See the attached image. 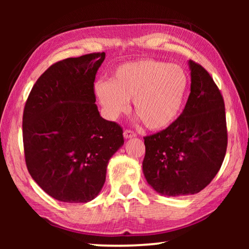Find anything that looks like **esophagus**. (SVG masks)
Here are the masks:
<instances>
[{
    "mask_svg": "<svg viewBox=\"0 0 249 249\" xmlns=\"http://www.w3.org/2000/svg\"><path fill=\"white\" fill-rule=\"evenodd\" d=\"M124 137L126 138V140H128V138L136 137V133H134L133 130H130V129H126V130H124Z\"/></svg>",
    "mask_w": 249,
    "mask_h": 249,
    "instance_id": "1",
    "label": "esophagus"
}]
</instances>
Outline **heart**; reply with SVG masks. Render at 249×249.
Listing matches in <instances>:
<instances>
[{"mask_svg": "<svg viewBox=\"0 0 249 249\" xmlns=\"http://www.w3.org/2000/svg\"><path fill=\"white\" fill-rule=\"evenodd\" d=\"M188 86V75L180 66L141 59L117 67L109 82L95 83L94 93L107 119L116 120L127 112L133 101L146 127L160 130L177 120Z\"/></svg>", "mask_w": 249, "mask_h": 249, "instance_id": "1", "label": "heart"}]
</instances>
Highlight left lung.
<instances>
[{
  "mask_svg": "<svg viewBox=\"0 0 249 249\" xmlns=\"http://www.w3.org/2000/svg\"><path fill=\"white\" fill-rule=\"evenodd\" d=\"M191 92L183 112L161 132L144 137L142 172L156 192L196 195L220 170L227 147L224 100L203 67L188 61Z\"/></svg>",
  "mask_w": 249,
  "mask_h": 249,
  "instance_id": "8db88e82",
  "label": "left lung"
}]
</instances>
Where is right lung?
<instances>
[{"label":"right lung","instance_id":"add662e5","mask_svg":"<svg viewBox=\"0 0 249 249\" xmlns=\"http://www.w3.org/2000/svg\"><path fill=\"white\" fill-rule=\"evenodd\" d=\"M105 53L50 66L34 84L23 114L25 161L53 199L86 203L102 190L109 159L124 145L123 129L95 104V74Z\"/></svg>","mask_w":249,"mask_h":249}]
</instances>
